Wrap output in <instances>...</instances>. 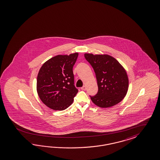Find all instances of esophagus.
Here are the masks:
<instances>
[{
	"label": "esophagus",
	"mask_w": 160,
	"mask_h": 160,
	"mask_svg": "<svg viewBox=\"0 0 160 160\" xmlns=\"http://www.w3.org/2000/svg\"><path fill=\"white\" fill-rule=\"evenodd\" d=\"M81 89H82V90H85L86 89V87L84 85V86H83L82 87H81Z\"/></svg>",
	"instance_id": "1"
}]
</instances>
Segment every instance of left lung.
<instances>
[{"label": "left lung", "mask_w": 160, "mask_h": 160, "mask_svg": "<svg viewBox=\"0 0 160 160\" xmlns=\"http://www.w3.org/2000/svg\"><path fill=\"white\" fill-rule=\"evenodd\" d=\"M84 56L94 71L98 88L96 94L90 95L92 101L101 108L118 104L126 96L129 87L123 67L109 55L86 53Z\"/></svg>", "instance_id": "left-lung-1"}]
</instances>
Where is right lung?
I'll use <instances>...</instances> for the list:
<instances>
[{
  "label": "right lung",
  "instance_id": "right-lung-1",
  "mask_svg": "<svg viewBox=\"0 0 160 160\" xmlns=\"http://www.w3.org/2000/svg\"><path fill=\"white\" fill-rule=\"evenodd\" d=\"M78 53L58 55L46 62L37 79V91L42 102L54 110H63L78 92L74 85L73 67Z\"/></svg>",
  "mask_w": 160,
  "mask_h": 160
}]
</instances>
